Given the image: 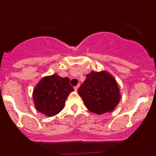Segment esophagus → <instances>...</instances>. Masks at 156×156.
I'll use <instances>...</instances> for the list:
<instances>
[{"label":"esophagus","instance_id":"1","mask_svg":"<svg viewBox=\"0 0 156 156\" xmlns=\"http://www.w3.org/2000/svg\"><path fill=\"white\" fill-rule=\"evenodd\" d=\"M78 88H79V86L77 85V86H76L75 87H74V90H75L76 91H77V90H78Z\"/></svg>","mask_w":156,"mask_h":156}]
</instances>
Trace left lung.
Masks as SVG:
<instances>
[{"label":"left lung","instance_id":"1","mask_svg":"<svg viewBox=\"0 0 156 156\" xmlns=\"http://www.w3.org/2000/svg\"><path fill=\"white\" fill-rule=\"evenodd\" d=\"M78 89L87 108L98 115L112 112L120 100L119 88L114 77L105 71L94 72Z\"/></svg>","mask_w":156,"mask_h":156}]
</instances>
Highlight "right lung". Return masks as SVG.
Instances as JSON below:
<instances>
[{"instance_id": "1", "label": "right lung", "mask_w": 156, "mask_h": 156, "mask_svg": "<svg viewBox=\"0 0 156 156\" xmlns=\"http://www.w3.org/2000/svg\"><path fill=\"white\" fill-rule=\"evenodd\" d=\"M68 77L57 74L44 77L37 84L33 93L35 107L47 116H54L63 109L66 98L73 91Z\"/></svg>"}]
</instances>
